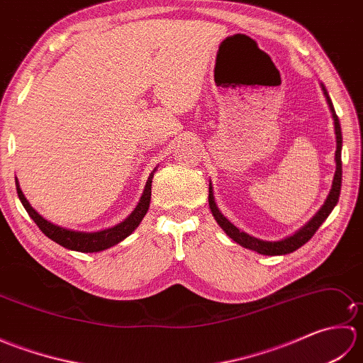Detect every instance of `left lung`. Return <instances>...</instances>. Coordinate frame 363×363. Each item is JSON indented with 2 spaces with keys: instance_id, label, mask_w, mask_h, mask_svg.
Wrapping results in <instances>:
<instances>
[{
  "instance_id": "obj_1",
  "label": "left lung",
  "mask_w": 363,
  "mask_h": 363,
  "mask_svg": "<svg viewBox=\"0 0 363 363\" xmlns=\"http://www.w3.org/2000/svg\"><path fill=\"white\" fill-rule=\"evenodd\" d=\"M321 89H323V94L326 96V101L329 104V109L333 112V118H334V128H335V138H337V150H335V174H334V181H333V189H330L329 195L326 198L325 204L321 206V209L315 213V217L307 223L306 226L301 228L299 230H296L295 234L287 237V238H282L279 242H267V240H260V238L252 237L250 234L243 233L238 228H235L233 223H230L225 215H223L217 204H215V198H213V190H212V184H209V206H211V211L213 218L217 220L218 225L221 226V229L225 230V233L233 238L234 242H237L243 248H248L256 251L259 254H264V256H282V254H290L293 251H296L298 248H301L304 243H307L313 237V234L317 233L318 228L323 225V221H325L329 213L333 212V209L335 207V204L338 203V196H340V189H342V128H340V121H338L337 113L334 111V106L333 101H330V98L328 95V90L326 87L321 84Z\"/></svg>"
}]
</instances>
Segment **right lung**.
<instances>
[{"label":"right lung","mask_w":363,"mask_h":363,"mask_svg":"<svg viewBox=\"0 0 363 363\" xmlns=\"http://www.w3.org/2000/svg\"><path fill=\"white\" fill-rule=\"evenodd\" d=\"M156 172V168H154ZM154 172L150 174L148 181H146V186L143 190V195L138 201L137 207L133 211V213L129 217L118 223L117 226L107 228L103 230H96V233H82V230H73V229H67L62 226L54 225V223L45 220L40 213H38L35 209H33V206L29 204L28 199L23 195V191L18 186V181L15 179V184H17V194L20 201L25 207L26 212L29 213V217L34 220L35 225L42 233L51 238L52 242H56L57 245L64 246L67 250L72 251H79V252H98L111 248V246L120 243L121 240H125L128 235H130L137 229V226L140 225V221L148 212L150 201H151V182H152V176Z\"/></svg>","instance_id":"1"}]
</instances>
